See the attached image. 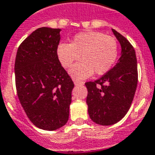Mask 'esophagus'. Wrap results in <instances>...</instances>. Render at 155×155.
I'll return each mask as SVG.
<instances>
[{"label": "esophagus", "mask_w": 155, "mask_h": 155, "mask_svg": "<svg viewBox=\"0 0 155 155\" xmlns=\"http://www.w3.org/2000/svg\"><path fill=\"white\" fill-rule=\"evenodd\" d=\"M73 81L74 83L75 86H81V85H84V82L81 81H79V80H76V79H73Z\"/></svg>", "instance_id": "esophagus-1"}]
</instances>
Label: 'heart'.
<instances>
[{"label": "heart", "mask_w": 155, "mask_h": 155, "mask_svg": "<svg viewBox=\"0 0 155 155\" xmlns=\"http://www.w3.org/2000/svg\"><path fill=\"white\" fill-rule=\"evenodd\" d=\"M119 54L116 39L97 31H86L75 35L69 43H61L58 57L64 68L69 69L81 55V58L70 70L71 75L85 79L95 72L102 75L113 68Z\"/></svg>", "instance_id": "b5f03b06"}]
</instances>
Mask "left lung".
<instances>
[{"label": "left lung", "mask_w": 155, "mask_h": 155, "mask_svg": "<svg viewBox=\"0 0 155 155\" xmlns=\"http://www.w3.org/2000/svg\"><path fill=\"white\" fill-rule=\"evenodd\" d=\"M112 31L121 46L120 59L98 80L85 84L89 116L101 126L114 125L126 115L134 98L138 79L134 47L116 30Z\"/></svg>", "instance_id": "8db88e82"}]
</instances>
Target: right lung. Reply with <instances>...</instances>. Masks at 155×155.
I'll return each mask as SVG.
<instances>
[{"instance_id":"1","label":"right lung","mask_w":155,"mask_h":155,"mask_svg":"<svg viewBox=\"0 0 155 155\" xmlns=\"http://www.w3.org/2000/svg\"><path fill=\"white\" fill-rule=\"evenodd\" d=\"M60 30L42 27L33 31L20 44L15 58L20 104L29 120L46 130L67 123L74 86L58 57Z\"/></svg>"}]
</instances>
